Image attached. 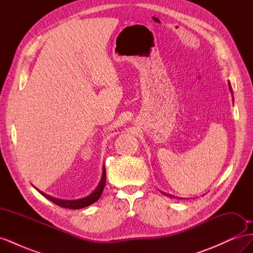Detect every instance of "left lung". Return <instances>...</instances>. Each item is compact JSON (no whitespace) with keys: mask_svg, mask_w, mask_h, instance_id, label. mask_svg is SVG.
Here are the masks:
<instances>
[{"mask_svg":"<svg viewBox=\"0 0 253 253\" xmlns=\"http://www.w3.org/2000/svg\"><path fill=\"white\" fill-rule=\"evenodd\" d=\"M228 84H229V89H230V91H231V94H232V99H233V93H232L231 84H230V82H229V81H228ZM163 194H165L166 196H169V197H173V195H170V194H167V193H163Z\"/></svg>","mask_w":253,"mask_h":253,"instance_id":"8db88e82","label":"left lung"}]
</instances>
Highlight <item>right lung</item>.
<instances>
[{"instance_id":"1","label":"right lung","mask_w":253,"mask_h":253,"mask_svg":"<svg viewBox=\"0 0 253 253\" xmlns=\"http://www.w3.org/2000/svg\"><path fill=\"white\" fill-rule=\"evenodd\" d=\"M105 181H106V172H105V167L103 165L102 168V176H101V179L99 181L98 186L96 187V189L91 192L89 195L85 196V197H82V198H78V200H60V198H56V197H52L48 194H45L44 192L40 190H37L39 191V192L45 197L47 198L48 201L52 202L53 204H56L60 207H62V208H66V209H82V208H85L87 206H90L91 204H94L95 202H97L99 198H100L102 192H103V189L105 186Z\"/></svg>"}]
</instances>
